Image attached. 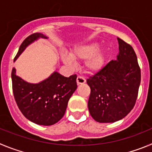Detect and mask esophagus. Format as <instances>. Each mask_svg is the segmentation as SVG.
<instances>
[{"label":"esophagus","mask_w":152,"mask_h":152,"mask_svg":"<svg viewBox=\"0 0 152 152\" xmlns=\"http://www.w3.org/2000/svg\"><path fill=\"white\" fill-rule=\"evenodd\" d=\"M86 79L84 77H82V76H78L76 78V83H77L78 85H80V84H84L86 83Z\"/></svg>","instance_id":"1"}]
</instances>
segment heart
I'll return each instance as SVG.
<instances>
[{
    "instance_id": "1",
    "label": "heart",
    "mask_w": 152,
    "mask_h": 152,
    "mask_svg": "<svg viewBox=\"0 0 152 152\" xmlns=\"http://www.w3.org/2000/svg\"><path fill=\"white\" fill-rule=\"evenodd\" d=\"M69 57L65 53L61 54V59L67 66L73 67L74 63L73 60L81 61L84 60L83 67L86 73L95 74L103 69L106 61L104 50L98 48L97 42L81 44L71 49Z\"/></svg>"
}]
</instances>
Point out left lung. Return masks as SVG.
I'll return each mask as SVG.
<instances>
[{
    "label": "left lung",
    "instance_id": "left-lung-1",
    "mask_svg": "<svg viewBox=\"0 0 152 152\" xmlns=\"http://www.w3.org/2000/svg\"><path fill=\"white\" fill-rule=\"evenodd\" d=\"M119 53L102 70L86 80L91 88L88 107L99 123L124 118L133 108L141 82L137 57L132 46L117 38Z\"/></svg>",
    "mask_w": 152,
    "mask_h": 152
}]
</instances>
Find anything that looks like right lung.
I'll use <instances>...</instances> for the list:
<instances>
[{
  "label": "right lung",
  "mask_w": 152,
  "mask_h": 152,
  "mask_svg": "<svg viewBox=\"0 0 152 152\" xmlns=\"http://www.w3.org/2000/svg\"><path fill=\"white\" fill-rule=\"evenodd\" d=\"M39 39H48L42 33H34L21 44L14 62L28 45ZM76 75L65 77L54 71L39 83H30L12 69L11 79L15 100L20 111L28 120L39 125L50 126L64 117L68 102L77 88Z\"/></svg>",
  "instance_id": "obj_1"
}]
</instances>
